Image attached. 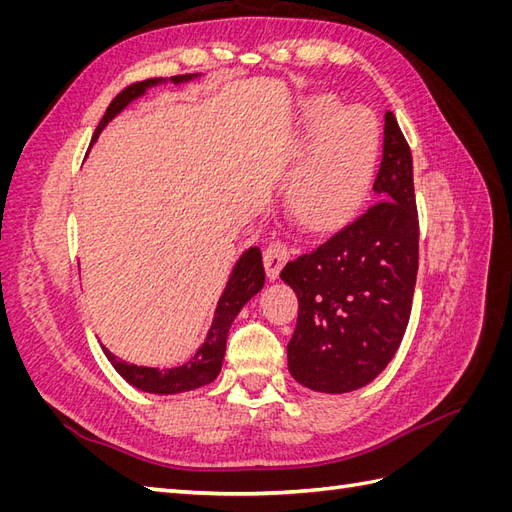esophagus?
Segmentation results:
<instances>
[{
  "label": "esophagus",
  "mask_w": 512,
  "mask_h": 512,
  "mask_svg": "<svg viewBox=\"0 0 512 512\" xmlns=\"http://www.w3.org/2000/svg\"><path fill=\"white\" fill-rule=\"evenodd\" d=\"M288 247L282 241H273L267 245L265 250V269H267V277L273 282L280 277V271L284 269V265L288 262Z\"/></svg>",
  "instance_id": "34e87169"
}]
</instances>
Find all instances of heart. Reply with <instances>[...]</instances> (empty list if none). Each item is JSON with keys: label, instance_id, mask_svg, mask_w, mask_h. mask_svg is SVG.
<instances>
[{"label": "heart", "instance_id": "obj_1", "mask_svg": "<svg viewBox=\"0 0 512 512\" xmlns=\"http://www.w3.org/2000/svg\"><path fill=\"white\" fill-rule=\"evenodd\" d=\"M339 110L331 96H318L309 106V132L318 136L297 179L292 198L299 218L316 230L348 220L361 205L374 177L378 123L367 108Z\"/></svg>", "mask_w": 512, "mask_h": 512}]
</instances>
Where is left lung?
I'll return each instance as SVG.
<instances>
[{
	"instance_id": "1",
	"label": "left lung",
	"mask_w": 512,
	"mask_h": 512,
	"mask_svg": "<svg viewBox=\"0 0 512 512\" xmlns=\"http://www.w3.org/2000/svg\"><path fill=\"white\" fill-rule=\"evenodd\" d=\"M378 200L280 277L297 292L288 371L318 393H350L391 363L404 339L418 271L412 153L395 115H384Z\"/></svg>"
}]
</instances>
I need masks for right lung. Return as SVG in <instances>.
<instances>
[{"mask_svg": "<svg viewBox=\"0 0 512 512\" xmlns=\"http://www.w3.org/2000/svg\"><path fill=\"white\" fill-rule=\"evenodd\" d=\"M200 74H183V76H170V83H188L196 79ZM166 83V79H147L141 83H134L126 87L121 94L108 104L104 117L100 119L98 128L94 132V138L91 143L98 141L100 132L108 126V121H113L123 108H126L132 100L141 98L149 87H156ZM265 286V267H262V254L258 247H250V250L243 252L241 258L235 262L232 267V273L226 282V288L222 292V297L218 301V307H215L211 329L205 337L203 346L196 350V354L188 363H183L179 367H170V369H158V367H138L130 365L126 361L117 359L113 352H108L104 346L106 359L113 363L117 374L136 386L138 391L153 393V395H177L185 391H194L213 382L218 378L222 361H224V352H226V337L230 331L232 320L237 318V314L243 309V305L250 301L254 294H258Z\"/></svg>", "mask_w": 512, "mask_h": 512, "instance_id": "obj_1", "label": "right lung"}]
</instances>
